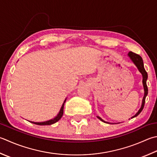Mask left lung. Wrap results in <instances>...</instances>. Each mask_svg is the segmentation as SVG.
Segmentation results:
<instances>
[{
	"label": "left lung",
	"instance_id": "left-lung-1",
	"mask_svg": "<svg viewBox=\"0 0 157 157\" xmlns=\"http://www.w3.org/2000/svg\"><path fill=\"white\" fill-rule=\"evenodd\" d=\"M128 56H129L131 58V60L133 61V63L136 64V66L137 67L138 70L140 71V72L142 73V77H143V79H142V82H143V86H144V96L143 97L142 99V106H141V108L139 109V111L137 112V113L135 116H133V117H131V118H133L134 117H136L137 116H138L141 113V112L142 111V109H144V104H145V100H146V97L148 94V87H147V84H146V80L148 79V73L146 71L145 69H144V63H143V60L142 58L141 57L140 55H138L136 53H133L132 52H129L128 54ZM97 117L99 118L100 121H103V122H106V123H109V122L104 121L102 118H101L99 116H97Z\"/></svg>",
	"mask_w": 157,
	"mask_h": 157
}]
</instances>
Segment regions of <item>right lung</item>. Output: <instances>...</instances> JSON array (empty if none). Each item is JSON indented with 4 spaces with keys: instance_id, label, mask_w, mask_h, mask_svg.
<instances>
[{
    "instance_id": "1",
    "label": "right lung",
    "mask_w": 157,
    "mask_h": 157,
    "mask_svg": "<svg viewBox=\"0 0 157 157\" xmlns=\"http://www.w3.org/2000/svg\"><path fill=\"white\" fill-rule=\"evenodd\" d=\"M65 101H66V99L64 100L63 105H62V107H61V109L60 110V112H59V113H58V114L54 119H52V120H50V121H45V122H32V121H29V122H32V123H33V124H37V125H51L52 124L56 123V122H58L61 118H62V116L63 115L64 105V103H65Z\"/></svg>"
}]
</instances>
